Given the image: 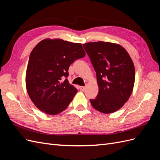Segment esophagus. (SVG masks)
Masks as SVG:
<instances>
[{
  "instance_id": "obj_1",
  "label": "esophagus",
  "mask_w": 160,
  "mask_h": 160,
  "mask_svg": "<svg viewBox=\"0 0 160 160\" xmlns=\"http://www.w3.org/2000/svg\"><path fill=\"white\" fill-rule=\"evenodd\" d=\"M79 89H80V90H81V91H85V87L81 86V87H79Z\"/></svg>"
}]
</instances>
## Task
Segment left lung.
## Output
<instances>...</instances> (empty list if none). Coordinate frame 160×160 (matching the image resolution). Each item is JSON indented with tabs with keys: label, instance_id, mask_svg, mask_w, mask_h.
I'll return each mask as SVG.
<instances>
[{
	"label": "left lung",
	"instance_id": "obj_1",
	"mask_svg": "<svg viewBox=\"0 0 160 160\" xmlns=\"http://www.w3.org/2000/svg\"><path fill=\"white\" fill-rule=\"evenodd\" d=\"M96 72L99 93L90 99L92 106L103 113L123 107L132 93L135 67L124 48L109 42H89L83 45Z\"/></svg>",
	"mask_w": 160,
	"mask_h": 160
}]
</instances>
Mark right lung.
Masks as SVG:
<instances>
[{
    "mask_svg": "<svg viewBox=\"0 0 160 160\" xmlns=\"http://www.w3.org/2000/svg\"><path fill=\"white\" fill-rule=\"evenodd\" d=\"M85 55L81 43L46 38L31 51L26 72V88L32 103L49 115L64 111L77 89L69 81V66Z\"/></svg>",
    "mask_w": 160,
    "mask_h": 160,
    "instance_id": "obj_1",
    "label": "right lung"
}]
</instances>
